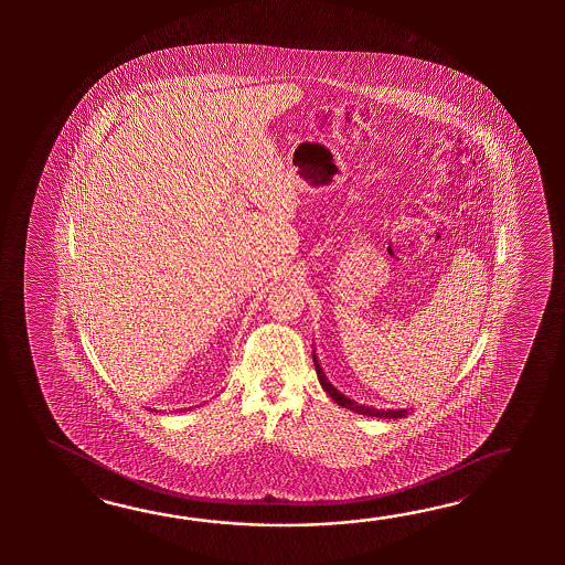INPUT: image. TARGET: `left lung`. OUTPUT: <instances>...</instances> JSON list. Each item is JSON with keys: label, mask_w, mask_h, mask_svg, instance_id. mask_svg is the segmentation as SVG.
<instances>
[{"label": "left lung", "mask_w": 565, "mask_h": 565, "mask_svg": "<svg viewBox=\"0 0 565 565\" xmlns=\"http://www.w3.org/2000/svg\"><path fill=\"white\" fill-rule=\"evenodd\" d=\"M312 361H315L317 377H319V382H321V385H323L324 392H327V394L331 396V399L337 402L339 406L351 409V412H355V414L372 416V418H384V420H392V418H406L409 412H412V408L377 409L372 408V406H365V404H358L355 399H351V397L345 396V394H341V392L337 390L335 385L329 382V377L324 375L323 367H321V363H319V358H317L315 349H312Z\"/></svg>", "instance_id": "left-lung-1"}]
</instances>
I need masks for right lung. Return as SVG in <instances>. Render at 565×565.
<instances>
[{
	"label": "right lung",
	"instance_id": "1",
	"mask_svg": "<svg viewBox=\"0 0 565 565\" xmlns=\"http://www.w3.org/2000/svg\"><path fill=\"white\" fill-rule=\"evenodd\" d=\"M149 409H151V408H149ZM151 412H153V409H151Z\"/></svg>",
	"mask_w": 565,
	"mask_h": 565
}]
</instances>
